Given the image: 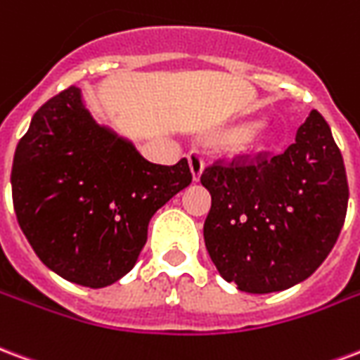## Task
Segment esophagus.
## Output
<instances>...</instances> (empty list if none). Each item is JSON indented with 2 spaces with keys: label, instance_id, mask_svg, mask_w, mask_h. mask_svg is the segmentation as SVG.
<instances>
[{
  "label": "esophagus",
  "instance_id": "34e87169",
  "mask_svg": "<svg viewBox=\"0 0 360 360\" xmlns=\"http://www.w3.org/2000/svg\"><path fill=\"white\" fill-rule=\"evenodd\" d=\"M188 161H190V169L191 174H193V180L198 182L201 174H203V169H205V161H203V157L199 151H190L188 155Z\"/></svg>",
  "mask_w": 360,
  "mask_h": 360
}]
</instances>
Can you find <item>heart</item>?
Here are the masks:
<instances>
[{
	"mask_svg": "<svg viewBox=\"0 0 360 360\" xmlns=\"http://www.w3.org/2000/svg\"><path fill=\"white\" fill-rule=\"evenodd\" d=\"M261 124L259 120H249L245 124H241L236 128V136L241 138L243 143H257L259 138H261Z\"/></svg>",
	"mask_w": 360,
	"mask_h": 360,
	"instance_id": "obj_1",
	"label": "heart"
}]
</instances>
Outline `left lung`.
<instances>
[{
	"label": "left lung",
	"mask_w": 360,
	"mask_h": 360,
	"mask_svg": "<svg viewBox=\"0 0 360 360\" xmlns=\"http://www.w3.org/2000/svg\"><path fill=\"white\" fill-rule=\"evenodd\" d=\"M211 193L203 238L226 282L272 293L303 282L324 263L345 222L349 186L324 117L311 111L295 143L251 162L203 170Z\"/></svg>",
	"instance_id": "left-lung-1"
}]
</instances>
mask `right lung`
Instances as JSON below:
<instances>
[{
    "mask_svg": "<svg viewBox=\"0 0 360 360\" xmlns=\"http://www.w3.org/2000/svg\"><path fill=\"white\" fill-rule=\"evenodd\" d=\"M191 182L186 159H143L132 141L99 124L70 86L34 112L11 170L18 226L47 269L86 288L128 274L149 220Z\"/></svg>",
    "mask_w": 360,
    "mask_h": 360,
    "instance_id": "add662e5",
    "label": "right lung"
}]
</instances>
